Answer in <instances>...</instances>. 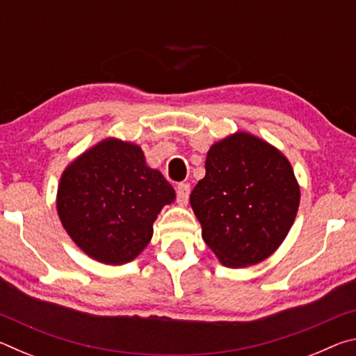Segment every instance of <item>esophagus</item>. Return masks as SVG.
<instances>
[{"label":"esophagus","mask_w":356,"mask_h":356,"mask_svg":"<svg viewBox=\"0 0 356 356\" xmlns=\"http://www.w3.org/2000/svg\"><path fill=\"white\" fill-rule=\"evenodd\" d=\"M176 195H177V202L179 204H186L188 202V196H190V185L188 184H179L176 188Z\"/></svg>","instance_id":"esophagus-1"}]
</instances>
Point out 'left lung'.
<instances>
[{
  "label": "left lung",
  "mask_w": 356,
  "mask_h": 356,
  "mask_svg": "<svg viewBox=\"0 0 356 356\" xmlns=\"http://www.w3.org/2000/svg\"><path fill=\"white\" fill-rule=\"evenodd\" d=\"M190 204L218 261L243 268L265 261L284 242L298 212L300 185L281 150L236 131L209 149L206 176Z\"/></svg>",
  "instance_id": "1"
}]
</instances>
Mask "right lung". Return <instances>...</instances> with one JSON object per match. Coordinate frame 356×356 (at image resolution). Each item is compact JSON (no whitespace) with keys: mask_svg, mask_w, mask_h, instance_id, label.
<instances>
[{"mask_svg":"<svg viewBox=\"0 0 356 356\" xmlns=\"http://www.w3.org/2000/svg\"><path fill=\"white\" fill-rule=\"evenodd\" d=\"M174 200L171 184L146 165L138 144L105 138L63 171L56 210L84 254L122 265L141 254L156 215Z\"/></svg>","mask_w":356,"mask_h":356,"instance_id":"right-lung-1","label":"right lung"}]
</instances>
